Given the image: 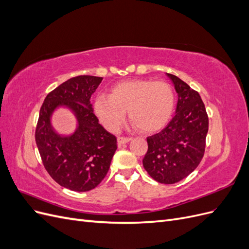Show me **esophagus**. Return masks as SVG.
Returning a JSON list of instances; mask_svg holds the SVG:
<instances>
[{
  "instance_id": "esophagus-1",
  "label": "esophagus",
  "mask_w": 249,
  "mask_h": 249,
  "mask_svg": "<svg viewBox=\"0 0 249 249\" xmlns=\"http://www.w3.org/2000/svg\"><path fill=\"white\" fill-rule=\"evenodd\" d=\"M131 139H132V138H130V137H123V136H119V137H117V143H118V145L120 146V145L125 144V143H127L129 141H131Z\"/></svg>"
}]
</instances>
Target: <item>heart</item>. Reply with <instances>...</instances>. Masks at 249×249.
Segmentation results:
<instances>
[{
	"label": "heart",
	"mask_w": 249,
	"mask_h": 249,
	"mask_svg": "<svg viewBox=\"0 0 249 249\" xmlns=\"http://www.w3.org/2000/svg\"><path fill=\"white\" fill-rule=\"evenodd\" d=\"M176 107L175 90L163 81L129 80L115 84L109 95H99L94 112L110 132H117L125 112L139 130L153 133L168 124Z\"/></svg>",
	"instance_id": "obj_1"
}]
</instances>
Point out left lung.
<instances>
[{
    "label": "left lung",
    "mask_w": 249,
    "mask_h": 249,
    "mask_svg": "<svg viewBox=\"0 0 249 249\" xmlns=\"http://www.w3.org/2000/svg\"><path fill=\"white\" fill-rule=\"evenodd\" d=\"M178 94L176 114L166 127L146 138L143 167L161 184H175L196 168L205 154L209 117L199 93L167 73Z\"/></svg>",
    "instance_id": "8db88e82"
}]
</instances>
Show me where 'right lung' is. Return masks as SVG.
Segmentation results:
<instances>
[{
  "instance_id": "add662e5",
  "label": "right lung",
  "mask_w": 249,
  "mask_h": 249,
  "mask_svg": "<svg viewBox=\"0 0 249 249\" xmlns=\"http://www.w3.org/2000/svg\"><path fill=\"white\" fill-rule=\"evenodd\" d=\"M102 81L94 76L71 78L52 90L40 108L35 141L42 164L55 182L72 191L94 189L117 149L116 137L99 124L90 104ZM59 106L71 107L78 118V129L70 138L59 137L50 126V114Z\"/></svg>"
}]
</instances>
